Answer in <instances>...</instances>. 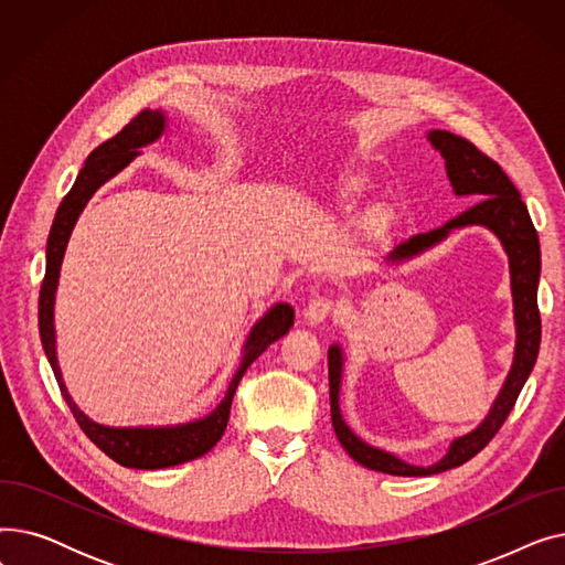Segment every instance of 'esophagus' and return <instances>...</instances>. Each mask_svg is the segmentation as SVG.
<instances>
[{"label": "esophagus", "mask_w": 565, "mask_h": 565, "mask_svg": "<svg viewBox=\"0 0 565 565\" xmlns=\"http://www.w3.org/2000/svg\"><path fill=\"white\" fill-rule=\"evenodd\" d=\"M332 307H334L332 300H328V298H316V300H311V302L305 307L302 318H305L307 324H320V322L328 320V316L332 313Z\"/></svg>", "instance_id": "1"}]
</instances>
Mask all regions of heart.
I'll return each instance as SVG.
<instances>
[{
	"instance_id": "heart-1",
	"label": "heart",
	"mask_w": 565,
	"mask_h": 565,
	"mask_svg": "<svg viewBox=\"0 0 565 565\" xmlns=\"http://www.w3.org/2000/svg\"><path fill=\"white\" fill-rule=\"evenodd\" d=\"M364 188H366V183L362 181V178H358V175H345V178H341V181L334 185V199L341 201V203H352V201H358V199L362 196ZM380 220H382L380 213H373V215L369 217V222H371L373 226H375Z\"/></svg>"
}]
</instances>
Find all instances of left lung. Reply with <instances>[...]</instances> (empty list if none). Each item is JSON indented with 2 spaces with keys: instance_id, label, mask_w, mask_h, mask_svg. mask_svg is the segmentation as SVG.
Segmentation results:
<instances>
[{
  "instance_id": "obj_1",
  "label": "left lung",
  "mask_w": 565,
  "mask_h": 565,
  "mask_svg": "<svg viewBox=\"0 0 565 565\" xmlns=\"http://www.w3.org/2000/svg\"><path fill=\"white\" fill-rule=\"evenodd\" d=\"M428 143L444 158V169L456 196L477 199L471 207L458 217L449 220L444 226L414 235L409 241L396 245L384 263L401 265L412 258L426 254L447 241L454 231L467 226L488 228L509 256V275H511V298H513V322H515V348L513 362L507 380H503L499 394L494 396L490 409L477 428L451 439L447 454L433 465H412L398 456L377 449L373 444L354 435L345 424L341 412V382L345 354L341 343H332L328 350L330 366V405H332V426L352 460L360 465L392 473V477H433V473L447 471L465 465L469 458L477 456L486 444L497 435L501 424L511 414L526 377L533 371L541 348V313H539V281H541V243L539 233L533 228L526 205L511 183V178L501 171L497 162L483 156L471 141L451 135L447 130H430L426 135Z\"/></svg>"
}]
</instances>
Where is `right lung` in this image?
<instances>
[{
  "mask_svg": "<svg viewBox=\"0 0 565 565\" xmlns=\"http://www.w3.org/2000/svg\"><path fill=\"white\" fill-rule=\"evenodd\" d=\"M169 128V116L162 109H146L137 118L118 132L116 137L100 143L96 151L86 158L84 167L79 169L71 192L64 196L62 205L56 207V215L47 235L45 247V279L41 286L39 298V332L41 343L45 350V358L54 371L73 417L77 419L79 428L86 433L96 447L107 454L114 462L130 467V469H164L173 465H183L194 460L203 454L211 451L215 444L222 439L233 394L241 384L245 371L273 345L277 339L288 334L295 320V309L288 302H277L267 309L249 328L243 348H241V364H237L233 377L228 380V387L224 398L199 419L183 422V424H167V426H107L94 422L88 414H84L73 396L62 375V366L56 360V330H54V305H56V290L58 277H62V263L68 249V241L73 228L84 213L86 203L92 196L109 183L114 175L121 173L132 160H137L143 146H151Z\"/></svg>",
  "mask_w": 565,
  "mask_h": 565,
  "instance_id": "1",
  "label": "right lung"
}]
</instances>
